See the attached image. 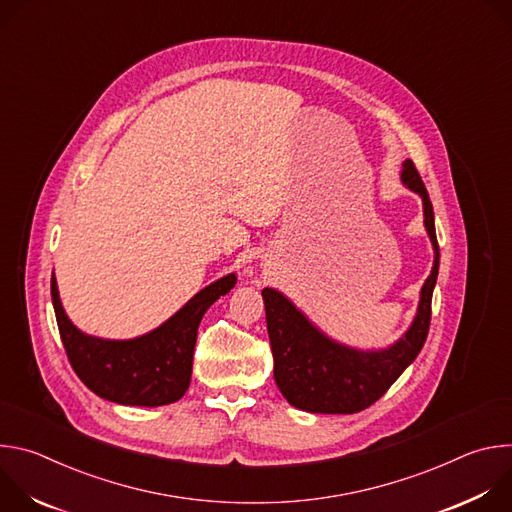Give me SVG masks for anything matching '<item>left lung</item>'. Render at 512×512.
<instances>
[{"label":"left lung","instance_id":"left-lung-1","mask_svg":"<svg viewBox=\"0 0 512 512\" xmlns=\"http://www.w3.org/2000/svg\"><path fill=\"white\" fill-rule=\"evenodd\" d=\"M401 182L421 196L423 223L433 245V267L421 287L415 320L389 348L356 350L320 332L281 291L265 287L267 332L273 377L289 405L310 413H358L379 401L421 352L431 320V296L440 269L433 206L411 160L403 162Z\"/></svg>","mask_w":512,"mask_h":512}]
</instances>
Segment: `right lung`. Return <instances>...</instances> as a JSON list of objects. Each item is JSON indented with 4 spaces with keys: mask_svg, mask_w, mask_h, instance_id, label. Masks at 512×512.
I'll return each mask as SVG.
<instances>
[{
    "mask_svg": "<svg viewBox=\"0 0 512 512\" xmlns=\"http://www.w3.org/2000/svg\"><path fill=\"white\" fill-rule=\"evenodd\" d=\"M235 283V273L216 279L160 328L131 340H105L81 332L60 304L54 275L50 294L66 356L79 379L107 401L158 407L184 397L192 375L198 324L204 312L229 294Z\"/></svg>",
    "mask_w": 512,
    "mask_h": 512,
    "instance_id": "1",
    "label": "right lung"
}]
</instances>
